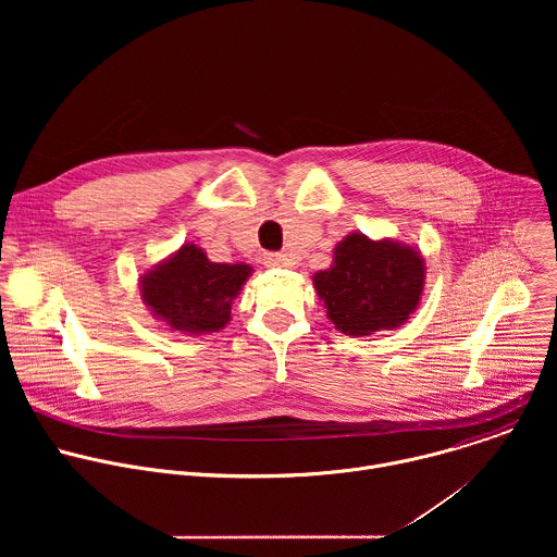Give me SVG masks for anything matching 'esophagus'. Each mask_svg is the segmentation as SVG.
<instances>
[{"mask_svg": "<svg viewBox=\"0 0 557 557\" xmlns=\"http://www.w3.org/2000/svg\"><path fill=\"white\" fill-rule=\"evenodd\" d=\"M264 264L267 267H273V269H280V267H286L288 264V258L284 253H267L264 256Z\"/></svg>", "mask_w": 557, "mask_h": 557, "instance_id": "obj_1", "label": "esophagus"}]
</instances>
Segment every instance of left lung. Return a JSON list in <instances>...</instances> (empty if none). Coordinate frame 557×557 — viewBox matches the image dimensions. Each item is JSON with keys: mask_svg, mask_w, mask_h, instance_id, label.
Instances as JSON below:
<instances>
[{"mask_svg": "<svg viewBox=\"0 0 557 557\" xmlns=\"http://www.w3.org/2000/svg\"><path fill=\"white\" fill-rule=\"evenodd\" d=\"M423 275L419 251L352 233L337 245L333 267L312 280L335 329L361 337L399 329L421 299Z\"/></svg>", "mask_w": 557, "mask_h": 557, "instance_id": "1", "label": "left lung"}]
</instances>
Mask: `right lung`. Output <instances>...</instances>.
I'll return each instance as SVG.
<instances>
[{
  "label": "right lung",
  "instance_id": "1",
  "mask_svg": "<svg viewBox=\"0 0 557 557\" xmlns=\"http://www.w3.org/2000/svg\"><path fill=\"white\" fill-rule=\"evenodd\" d=\"M251 275L249 264L209 262L196 245L143 277V297L174 331L215 333L231 317V301Z\"/></svg>",
  "mask_w": 557,
  "mask_h": 557
}]
</instances>
